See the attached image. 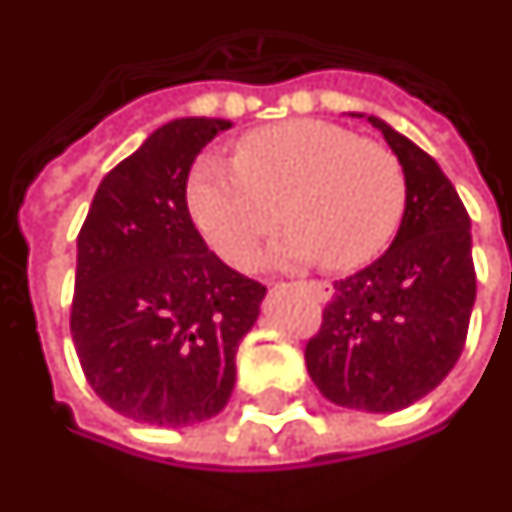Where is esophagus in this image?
<instances>
[{
	"label": "esophagus",
	"mask_w": 512,
	"mask_h": 512,
	"mask_svg": "<svg viewBox=\"0 0 512 512\" xmlns=\"http://www.w3.org/2000/svg\"><path fill=\"white\" fill-rule=\"evenodd\" d=\"M305 288L313 293V296H316L318 302H330V299H332V285H330V282L310 280V282H305Z\"/></svg>",
	"instance_id": "34e87169"
}]
</instances>
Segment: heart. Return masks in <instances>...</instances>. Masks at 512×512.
Instances as JSON below:
<instances>
[{
	"label": "heart",
	"instance_id": "1",
	"mask_svg": "<svg viewBox=\"0 0 512 512\" xmlns=\"http://www.w3.org/2000/svg\"><path fill=\"white\" fill-rule=\"evenodd\" d=\"M185 202L196 230L230 266L252 263L285 205L293 230L271 249V263L321 260L327 271H355L402 227L407 174L388 146L332 121L296 119L244 135L235 157H199Z\"/></svg>",
	"mask_w": 512,
	"mask_h": 512
}]
</instances>
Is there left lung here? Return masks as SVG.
Listing matches in <instances>:
<instances>
[{"mask_svg":"<svg viewBox=\"0 0 512 512\" xmlns=\"http://www.w3.org/2000/svg\"><path fill=\"white\" fill-rule=\"evenodd\" d=\"M407 174V207L391 249L335 282L305 363L330 402L393 413L441 385L466 346L477 274L471 219L441 166L382 119Z\"/></svg>","mask_w":512,"mask_h":512,"instance_id":"left-lung-1","label":"left lung"}]
</instances>
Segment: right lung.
Returning <instances> with one entry per match:
<instances>
[{"instance_id": "add662e5", "label": "right lung", "mask_w": 512, "mask_h": 512, "mask_svg": "<svg viewBox=\"0 0 512 512\" xmlns=\"http://www.w3.org/2000/svg\"><path fill=\"white\" fill-rule=\"evenodd\" d=\"M230 127L163 124L107 171L77 235L74 349L96 396L141 424L188 427L224 410L266 296L207 249L185 202L196 155Z\"/></svg>"}]
</instances>
